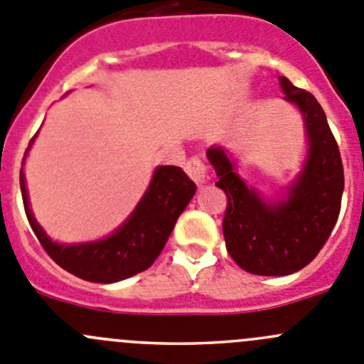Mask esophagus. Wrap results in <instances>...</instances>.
<instances>
[{
    "instance_id": "esophagus-1",
    "label": "esophagus",
    "mask_w": 364,
    "mask_h": 364,
    "mask_svg": "<svg viewBox=\"0 0 364 364\" xmlns=\"http://www.w3.org/2000/svg\"><path fill=\"white\" fill-rule=\"evenodd\" d=\"M185 171H186V174L193 179V183H196V185L201 186L208 181V168H206L205 161H203L199 156H192V158L186 161Z\"/></svg>"
}]
</instances>
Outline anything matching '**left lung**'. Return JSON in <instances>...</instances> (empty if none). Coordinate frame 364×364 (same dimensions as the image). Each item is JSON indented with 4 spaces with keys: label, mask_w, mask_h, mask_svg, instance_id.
<instances>
[{
    "label": "left lung",
    "mask_w": 364,
    "mask_h": 364,
    "mask_svg": "<svg viewBox=\"0 0 364 364\" xmlns=\"http://www.w3.org/2000/svg\"><path fill=\"white\" fill-rule=\"evenodd\" d=\"M285 100L300 107L309 136V158L287 199L266 205L233 172V163L220 147H212L210 163L215 186L228 203L223 219L224 240L237 266L253 274L284 277L304 269L316 259L336 226L345 186L338 141L321 105L309 91L280 77Z\"/></svg>",
    "instance_id": "obj_1"
}]
</instances>
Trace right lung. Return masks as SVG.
Wrapping results in <instances>:
<instances>
[{"label":"right lung","mask_w":364,"mask_h":364,"mask_svg":"<svg viewBox=\"0 0 364 364\" xmlns=\"http://www.w3.org/2000/svg\"><path fill=\"white\" fill-rule=\"evenodd\" d=\"M23 205L33 233L50 259L75 277L98 284L124 280L149 269L165 247L176 220L196 193V183L179 166H159L132 215L98 242L63 246L44 235L28 206L25 176L19 174Z\"/></svg>","instance_id":"add662e5"}]
</instances>
